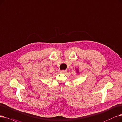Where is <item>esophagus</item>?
<instances>
[{
  "mask_svg": "<svg viewBox=\"0 0 122 122\" xmlns=\"http://www.w3.org/2000/svg\"><path fill=\"white\" fill-rule=\"evenodd\" d=\"M60 72L61 73H66L67 71H65V70H61V71H60Z\"/></svg>",
  "mask_w": 122,
  "mask_h": 122,
  "instance_id": "1",
  "label": "esophagus"
}]
</instances>
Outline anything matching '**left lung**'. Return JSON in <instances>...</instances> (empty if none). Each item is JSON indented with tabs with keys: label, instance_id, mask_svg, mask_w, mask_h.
<instances>
[{
	"label": "left lung",
	"instance_id": "8db88e82",
	"mask_svg": "<svg viewBox=\"0 0 122 122\" xmlns=\"http://www.w3.org/2000/svg\"><path fill=\"white\" fill-rule=\"evenodd\" d=\"M76 70L77 73L79 74V70H78V68H76Z\"/></svg>",
	"mask_w": 122,
	"mask_h": 122
}]
</instances>
